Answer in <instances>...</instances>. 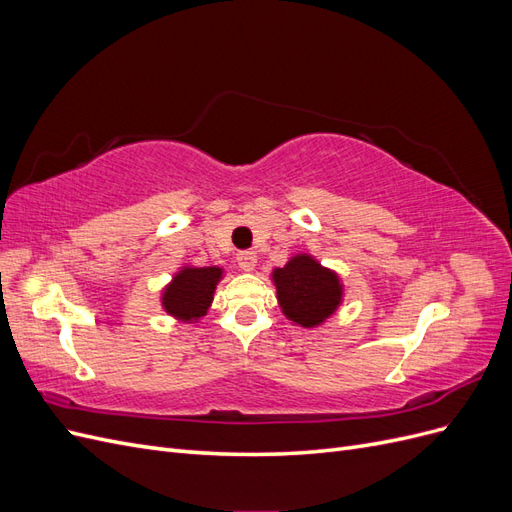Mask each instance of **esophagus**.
<instances>
[{"label":"esophagus","instance_id":"34e87169","mask_svg":"<svg viewBox=\"0 0 512 512\" xmlns=\"http://www.w3.org/2000/svg\"><path fill=\"white\" fill-rule=\"evenodd\" d=\"M237 262L241 271H254L256 267V254L254 252H239Z\"/></svg>","mask_w":512,"mask_h":512}]
</instances>
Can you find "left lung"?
<instances>
[{
  "label": "left lung",
  "mask_w": 512,
  "mask_h": 512,
  "mask_svg": "<svg viewBox=\"0 0 512 512\" xmlns=\"http://www.w3.org/2000/svg\"><path fill=\"white\" fill-rule=\"evenodd\" d=\"M271 277L284 316L305 329L320 327L337 312L344 297L339 275L322 267L309 254L292 256L282 269H275Z\"/></svg>",
  "instance_id": "1"
}]
</instances>
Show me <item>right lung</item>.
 Instances as JSON below:
<instances>
[{
	"mask_svg": "<svg viewBox=\"0 0 512 512\" xmlns=\"http://www.w3.org/2000/svg\"><path fill=\"white\" fill-rule=\"evenodd\" d=\"M222 273L220 267H183L162 290L164 312L181 322L205 316Z\"/></svg>",
	"mask_w": 512,
	"mask_h": 512,
	"instance_id": "1",
	"label": "right lung"
}]
</instances>
